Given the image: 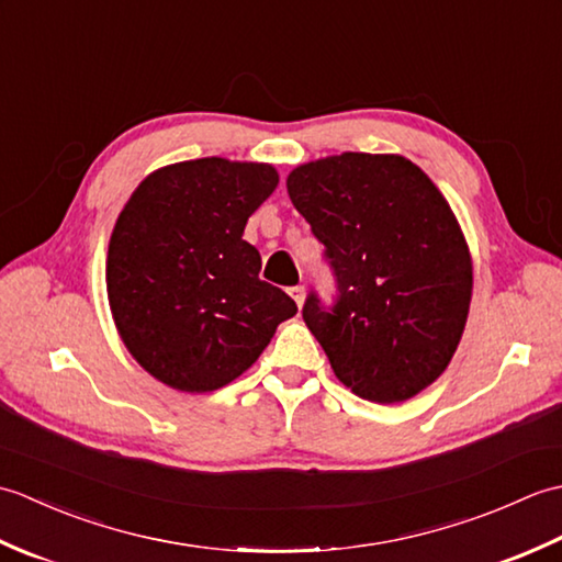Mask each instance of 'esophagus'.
<instances>
[{
    "label": "esophagus",
    "instance_id": "obj_1",
    "mask_svg": "<svg viewBox=\"0 0 562 562\" xmlns=\"http://www.w3.org/2000/svg\"><path fill=\"white\" fill-rule=\"evenodd\" d=\"M290 296L296 302V306H304V288L302 284H296V288H290Z\"/></svg>",
    "mask_w": 562,
    "mask_h": 562
}]
</instances>
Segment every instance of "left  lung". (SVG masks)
Wrapping results in <instances>:
<instances>
[{"label":"left lung","mask_w":562,"mask_h":562,"mask_svg":"<svg viewBox=\"0 0 562 562\" xmlns=\"http://www.w3.org/2000/svg\"><path fill=\"white\" fill-rule=\"evenodd\" d=\"M288 193L338 280L330 312L314 292L302 312L333 372L364 401L417 396L457 352L473 292L447 198L411 159L364 151L296 166Z\"/></svg>","instance_id":"left-lung-1"}]
</instances>
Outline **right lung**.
<instances>
[{
  "label": "right lung",
  "instance_id": "add662e5",
  "mask_svg": "<svg viewBox=\"0 0 562 562\" xmlns=\"http://www.w3.org/2000/svg\"><path fill=\"white\" fill-rule=\"evenodd\" d=\"M278 183L270 164L205 157L157 169L125 202L105 288L127 352L161 384L226 386L296 314L288 294L258 278L260 254L241 238Z\"/></svg>",
  "mask_w": 562,
  "mask_h": 562
}]
</instances>
